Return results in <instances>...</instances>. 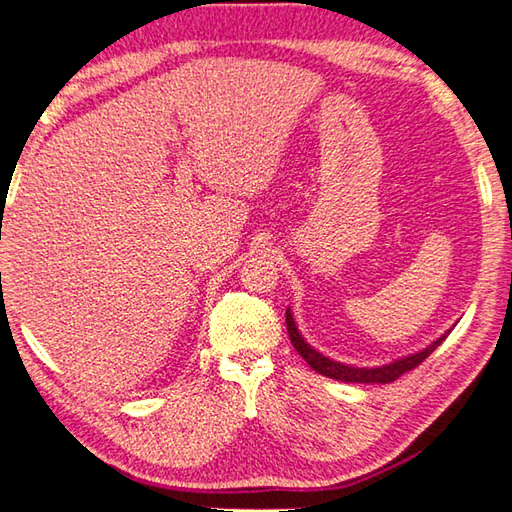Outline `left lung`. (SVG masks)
I'll return each instance as SVG.
<instances>
[{"label": "left lung", "instance_id": "obj_1", "mask_svg": "<svg viewBox=\"0 0 512 512\" xmlns=\"http://www.w3.org/2000/svg\"><path fill=\"white\" fill-rule=\"evenodd\" d=\"M286 328H288V337H290V342H293L295 350L306 359V364L313 368L315 373L330 377V379H339V382H348V384H388V382H395V379H399L404 373H408V370H413V368L422 364L424 359L430 353H433V350L448 337V333H446L444 337H439L437 342H433L428 348L419 350V353H415V355H408L404 359H397V362H393V364H386V366H379V368H355V366L333 362V359L319 355L315 348H310L304 342V337L299 335V330L295 326L293 315H290V310H286Z\"/></svg>", "mask_w": 512, "mask_h": 512}]
</instances>
